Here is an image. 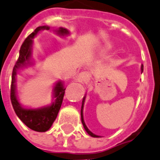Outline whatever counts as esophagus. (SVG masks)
<instances>
[{"label": "esophagus", "instance_id": "esophagus-1", "mask_svg": "<svg viewBox=\"0 0 160 160\" xmlns=\"http://www.w3.org/2000/svg\"><path fill=\"white\" fill-rule=\"evenodd\" d=\"M89 80V73L86 71H83L80 73L78 76V81L80 83H85Z\"/></svg>", "mask_w": 160, "mask_h": 160}]
</instances>
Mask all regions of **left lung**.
<instances>
[{
	"label": "left lung",
	"mask_w": 160,
	"mask_h": 160,
	"mask_svg": "<svg viewBox=\"0 0 160 160\" xmlns=\"http://www.w3.org/2000/svg\"><path fill=\"white\" fill-rule=\"evenodd\" d=\"M141 71H143V65H142L141 66ZM85 97H84L83 98V101H82V106H81V111H80V115H81V122H82V124L83 126H84V128L85 129V131L87 132V133L90 135V136H91V137L93 138H99V136H97V135H96V134L92 133L90 130L88 129V128L86 127V125H85V122H84V118H83V107H84V102H85Z\"/></svg>",
	"instance_id": "left-lung-1"
}]
</instances>
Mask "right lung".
<instances>
[{"label":"right lung","mask_w":160,"mask_h":160,"mask_svg":"<svg viewBox=\"0 0 160 160\" xmlns=\"http://www.w3.org/2000/svg\"><path fill=\"white\" fill-rule=\"evenodd\" d=\"M49 30V27L42 26L37 28L33 32H32L26 39L24 40L21 46L19 51V57L13 67L12 75V85H11V102L16 114L20 120L29 128L36 132H46L50 128L52 124L57 118L60 109L63 98L64 96L65 89L63 86L62 82H58L54 86V102L49 107H42L39 109H26L23 108L18 102L16 96V75L19 68L22 66L26 67L29 64V60L31 58V47L32 44V38L36 36L38 32L41 30ZM57 33L60 35L69 34V31L65 28H60L57 30Z\"/></svg>","instance_id":"1"}]
</instances>
